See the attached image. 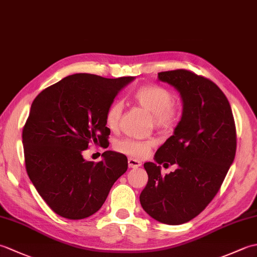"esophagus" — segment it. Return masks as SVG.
Listing matches in <instances>:
<instances>
[{
    "label": "esophagus",
    "mask_w": 257,
    "mask_h": 257,
    "mask_svg": "<svg viewBox=\"0 0 257 257\" xmlns=\"http://www.w3.org/2000/svg\"><path fill=\"white\" fill-rule=\"evenodd\" d=\"M128 166H129V168H133V169L139 168V167H141V162L139 160H137V159H134V158H129V159H128Z\"/></svg>",
    "instance_id": "1"
}]
</instances>
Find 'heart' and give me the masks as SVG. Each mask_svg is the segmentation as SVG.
I'll list each match as a JSON object with an SVG mask.
<instances>
[{
	"instance_id": "heart-1",
	"label": "heart",
	"mask_w": 257,
	"mask_h": 257,
	"mask_svg": "<svg viewBox=\"0 0 257 257\" xmlns=\"http://www.w3.org/2000/svg\"><path fill=\"white\" fill-rule=\"evenodd\" d=\"M135 100L154 116L155 124L158 128L170 129L178 120V111L173 103V95L170 90L162 86L148 85L143 86L136 91ZM122 113V103L114 101L106 111V124L109 129L118 128ZM156 145L152 139H123L117 144V149L125 155L143 158L149 154L150 149Z\"/></svg>"
}]
</instances>
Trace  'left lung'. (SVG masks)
I'll return each mask as SVG.
<instances>
[{
    "label": "left lung",
    "instance_id": "obj_1",
    "mask_svg": "<svg viewBox=\"0 0 257 257\" xmlns=\"http://www.w3.org/2000/svg\"><path fill=\"white\" fill-rule=\"evenodd\" d=\"M181 96L182 117L155 155L146 162L148 183L140 194L152 219L179 225L194 219L214 198L236 152V129L227 98L213 81L185 69L158 74ZM176 164L162 176L161 163Z\"/></svg>",
    "mask_w": 257,
    "mask_h": 257
}]
</instances>
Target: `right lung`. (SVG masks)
I'll list each match as a JSON object with an SVG mask.
<instances>
[{
	"label": "right lung",
	"instance_id": "obj_1",
	"mask_svg": "<svg viewBox=\"0 0 257 257\" xmlns=\"http://www.w3.org/2000/svg\"><path fill=\"white\" fill-rule=\"evenodd\" d=\"M134 79L75 74L47 87L33 101L22 135L26 171L56 214L69 220L92 215L127 171L122 154L105 151L95 163L85 160L83 151L90 144H109L106 111Z\"/></svg>",
	"mask_w": 257,
	"mask_h": 257
}]
</instances>
